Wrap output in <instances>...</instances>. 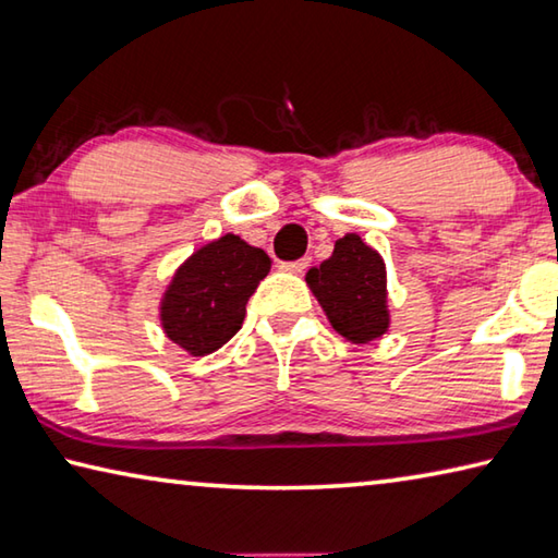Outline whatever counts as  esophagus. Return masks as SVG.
<instances>
[{
    "label": "esophagus",
    "instance_id": "esophagus-1",
    "mask_svg": "<svg viewBox=\"0 0 558 558\" xmlns=\"http://www.w3.org/2000/svg\"><path fill=\"white\" fill-rule=\"evenodd\" d=\"M308 267V259H296V262H284L281 264V269L289 271V274H304Z\"/></svg>",
    "mask_w": 558,
    "mask_h": 558
}]
</instances>
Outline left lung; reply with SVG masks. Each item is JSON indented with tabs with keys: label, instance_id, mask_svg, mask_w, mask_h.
Listing matches in <instances>:
<instances>
[{
	"label": "left lung",
	"instance_id": "obj_1",
	"mask_svg": "<svg viewBox=\"0 0 558 558\" xmlns=\"http://www.w3.org/2000/svg\"><path fill=\"white\" fill-rule=\"evenodd\" d=\"M306 284L330 326L350 343L365 345L387 333V267L360 234L348 232L340 238L333 254L306 271Z\"/></svg>",
	"mask_w": 558,
	"mask_h": 558
}]
</instances>
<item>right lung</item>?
Wrapping results in <instances>:
<instances>
[{"label":"right lung","instance_id":"add662e5","mask_svg":"<svg viewBox=\"0 0 558 558\" xmlns=\"http://www.w3.org/2000/svg\"><path fill=\"white\" fill-rule=\"evenodd\" d=\"M269 267L267 252L238 234L203 244L175 269L161 296L166 338L193 357L215 353L242 328L247 301Z\"/></svg>","mask_w":558,"mask_h":558}]
</instances>
